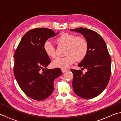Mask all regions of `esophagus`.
<instances>
[{"instance_id": "34e87169", "label": "esophagus", "mask_w": 121, "mask_h": 121, "mask_svg": "<svg viewBox=\"0 0 121 121\" xmlns=\"http://www.w3.org/2000/svg\"><path fill=\"white\" fill-rule=\"evenodd\" d=\"M68 70H67V69H61V71H62V72L63 73L66 72V71H67Z\"/></svg>"}]
</instances>
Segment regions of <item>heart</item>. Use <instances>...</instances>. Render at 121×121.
I'll list each match as a JSON object with an SVG mask.
<instances>
[{
    "label": "heart",
    "mask_w": 121,
    "mask_h": 121,
    "mask_svg": "<svg viewBox=\"0 0 121 121\" xmlns=\"http://www.w3.org/2000/svg\"><path fill=\"white\" fill-rule=\"evenodd\" d=\"M56 42L59 44L66 46L65 54L61 58H57L52 62L54 68L66 69L73 64L76 60L80 61L86 56L88 52V43L85 38L76 36L75 34L64 33L57 38ZM43 48L47 56L51 58L56 56V49L50 40L44 43Z\"/></svg>",
    "instance_id": "obj_1"
}]
</instances>
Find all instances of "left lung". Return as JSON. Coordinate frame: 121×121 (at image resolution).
I'll return each mask as SVG.
<instances>
[{"instance_id":"8db88e82","label":"left lung","mask_w":121,"mask_h":121,"mask_svg":"<svg viewBox=\"0 0 121 121\" xmlns=\"http://www.w3.org/2000/svg\"><path fill=\"white\" fill-rule=\"evenodd\" d=\"M70 30L82 34L88 43L86 56L78 65L87 71L83 74L81 70H70L73 91L83 99H91L107 87L111 75V58L105 42L97 32L85 28Z\"/></svg>"}]
</instances>
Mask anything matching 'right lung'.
Wrapping results in <instances>:
<instances>
[{"mask_svg": "<svg viewBox=\"0 0 121 121\" xmlns=\"http://www.w3.org/2000/svg\"><path fill=\"white\" fill-rule=\"evenodd\" d=\"M58 34L45 28L33 29L23 36L15 51L14 76L23 92L34 100L50 97L55 79L62 74L60 68L44 69L51 60L44 50V44Z\"/></svg>", "mask_w": 121, "mask_h": 121, "instance_id": "right-lung-1", "label": "right lung"}]
</instances>
